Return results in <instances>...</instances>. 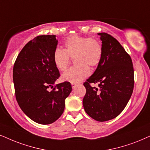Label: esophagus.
Listing matches in <instances>:
<instances>
[{"instance_id": "34e87169", "label": "esophagus", "mask_w": 150, "mask_h": 150, "mask_svg": "<svg viewBox=\"0 0 150 150\" xmlns=\"http://www.w3.org/2000/svg\"><path fill=\"white\" fill-rule=\"evenodd\" d=\"M71 85H72V87H73V88H75L77 86V84H75V83H71Z\"/></svg>"}]
</instances>
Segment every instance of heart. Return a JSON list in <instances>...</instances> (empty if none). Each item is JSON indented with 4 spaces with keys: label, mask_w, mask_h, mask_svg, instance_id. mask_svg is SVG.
Returning <instances> with one entry per match:
<instances>
[{
    "label": "heart",
    "mask_w": 150,
    "mask_h": 150,
    "mask_svg": "<svg viewBox=\"0 0 150 150\" xmlns=\"http://www.w3.org/2000/svg\"><path fill=\"white\" fill-rule=\"evenodd\" d=\"M64 50L57 48L53 52V61L59 71H64L70 62V57L75 58L76 66L64 73L62 79L71 83H79L90 75L88 66L94 67L100 63L102 57L100 42L93 38L79 35L68 37L64 42Z\"/></svg>",
    "instance_id": "1"
}]
</instances>
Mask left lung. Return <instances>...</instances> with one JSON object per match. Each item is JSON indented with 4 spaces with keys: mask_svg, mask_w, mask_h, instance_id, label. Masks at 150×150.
I'll return each instance as SVG.
<instances>
[{
    "mask_svg": "<svg viewBox=\"0 0 150 150\" xmlns=\"http://www.w3.org/2000/svg\"><path fill=\"white\" fill-rule=\"evenodd\" d=\"M102 57L93 74L84 83L83 99L86 113L94 120L105 122L115 118L127 105L134 84V68L130 56L112 36L98 33ZM98 83L99 88L90 86Z\"/></svg>",
    "mask_w": 150,
    "mask_h": 150,
    "instance_id": "left-lung-1",
    "label": "left lung"
}]
</instances>
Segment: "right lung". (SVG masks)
<instances>
[{
  "mask_svg": "<svg viewBox=\"0 0 150 150\" xmlns=\"http://www.w3.org/2000/svg\"><path fill=\"white\" fill-rule=\"evenodd\" d=\"M55 35H41L22 49L13 69L15 95L18 105L31 120L41 125L54 122L61 116L65 100L72 91L71 83L55 84L60 74L53 61Z\"/></svg>",
  "mask_w": 150,
  "mask_h": 150,
  "instance_id": "obj_1",
  "label": "right lung"
}]
</instances>
